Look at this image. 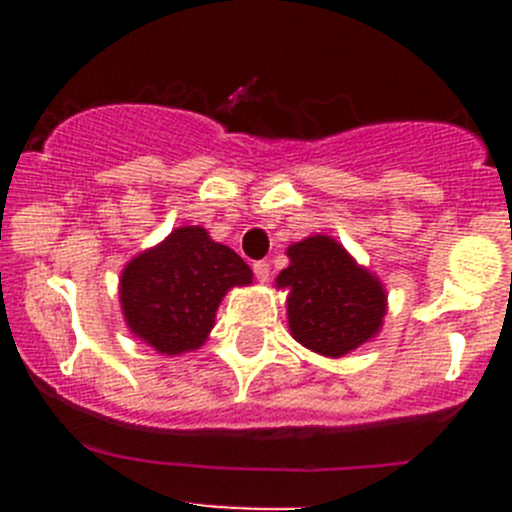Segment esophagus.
<instances>
[{"mask_svg":"<svg viewBox=\"0 0 512 512\" xmlns=\"http://www.w3.org/2000/svg\"><path fill=\"white\" fill-rule=\"evenodd\" d=\"M252 272H255L257 280L267 282V280H270V262H267V260L252 262Z\"/></svg>","mask_w":512,"mask_h":512,"instance_id":"obj_1","label":"esophagus"}]
</instances>
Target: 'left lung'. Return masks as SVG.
<instances>
[{"mask_svg": "<svg viewBox=\"0 0 512 512\" xmlns=\"http://www.w3.org/2000/svg\"><path fill=\"white\" fill-rule=\"evenodd\" d=\"M289 267L277 277L287 287L289 329L307 349L342 356L374 337L384 319L379 280L356 267L332 237L314 235L287 250Z\"/></svg>", "mask_w": 512, "mask_h": 512, "instance_id": "1", "label": "left lung"}]
</instances>
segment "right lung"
<instances>
[{"instance_id":"obj_1","label":"right lung","mask_w":512,"mask_h":512,"mask_svg":"<svg viewBox=\"0 0 512 512\" xmlns=\"http://www.w3.org/2000/svg\"><path fill=\"white\" fill-rule=\"evenodd\" d=\"M250 282L235 250L203 227H180L123 270L121 307L136 337L160 354H180L205 342L227 289Z\"/></svg>"}]
</instances>
